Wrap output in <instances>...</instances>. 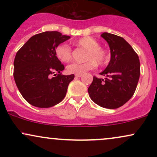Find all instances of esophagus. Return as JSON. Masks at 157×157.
Returning a JSON list of instances; mask_svg holds the SVG:
<instances>
[{"label":"esophagus","instance_id":"esophagus-1","mask_svg":"<svg viewBox=\"0 0 157 157\" xmlns=\"http://www.w3.org/2000/svg\"><path fill=\"white\" fill-rule=\"evenodd\" d=\"M82 74H76V75H75V77H80L81 76H82Z\"/></svg>","mask_w":157,"mask_h":157}]
</instances>
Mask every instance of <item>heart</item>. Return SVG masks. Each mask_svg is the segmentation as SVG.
Listing matches in <instances>:
<instances>
[{
  "mask_svg": "<svg viewBox=\"0 0 157 157\" xmlns=\"http://www.w3.org/2000/svg\"><path fill=\"white\" fill-rule=\"evenodd\" d=\"M74 45L86 50L84 63H72L67 66V71L70 74H84L89 70H93L99 65L106 63L109 52L105 48L100 46L96 39L91 37H85L74 41ZM55 55L62 62H68L72 56V50L66 44H59L55 48Z\"/></svg>",
  "mask_w": 157,
  "mask_h": 157,
  "instance_id": "b5f03b06",
  "label": "heart"
}]
</instances>
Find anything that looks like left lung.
<instances>
[{
  "label": "left lung",
  "mask_w": 157,
  "mask_h": 157,
  "mask_svg": "<svg viewBox=\"0 0 157 157\" xmlns=\"http://www.w3.org/2000/svg\"><path fill=\"white\" fill-rule=\"evenodd\" d=\"M101 36L111 49V60L100 75L105 79L94 76L88 89L95 103L105 109L121 107L132 97L140 75L138 55L125 39L104 32Z\"/></svg>",
  "instance_id": "1"
}]
</instances>
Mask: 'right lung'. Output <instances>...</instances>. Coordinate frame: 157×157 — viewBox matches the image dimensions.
<instances>
[{
    "label": "right lung",
    "mask_w": 157,
    "mask_h": 157,
    "mask_svg": "<svg viewBox=\"0 0 157 157\" xmlns=\"http://www.w3.org/2000/svg\"><path fill=\"white\" fill-rule=\"evenodd\" d=\"M70 38L59 32L32 36L17 51L13 76L23 98L38 108H50L64 99L75 75H63L64 65L55 55V48Z\"/></svg>",
    "instance_id": "obj_1"
}]
</instances>
